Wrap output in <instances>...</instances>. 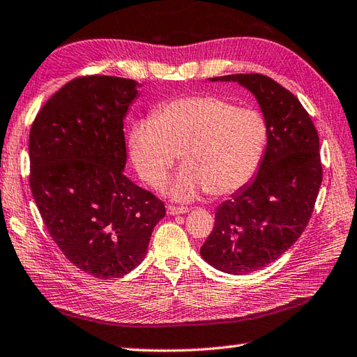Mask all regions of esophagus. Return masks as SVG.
Returning <instances> with one entry per match:
<instances>
[{
  "mask_svg": "<svg viewBox=\"0 0 357 357\" xmlns=\"http://www.w3.org/2000/svg\"><path fill=\"white\" fill-rule=\"evenodd\" d=\"M166 211H168L169 215H178V214H186L189 208L186 206H174V205H169L168 208H166Z\"/></svg>",
  "mask_w": 357,
  "mask_h": 357,
  "instance_id": "1",
  "label": "esophagus"
}]
</instances>
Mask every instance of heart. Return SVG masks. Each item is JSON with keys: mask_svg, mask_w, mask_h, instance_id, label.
<instances>
[{"mask_svg": "<svg viewBox=\"0 0 357 357\" xmlns=\"http://www.w3.org/2000/svg\"><path fill=\"white\" fill-rule=\"evenodd\" d=\"M266 138V121L256 109L237 107L217 96H192L166 101L154 120L135 123L129 149L149 185H158L181 154L185 168L165 191L176 200H191L205 189L219 197L250 183Z\"/></svg>", "mask_w": 357, "mask_h": 357, "instance_id": "b5f03b06", "label": "heart"}]
</instances>
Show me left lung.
Instances as JSON below:
<instances>
[{"label":"left lung","mask_w":357,"mask_h":357,"mask_svg":"<svg viewBox=\"0 0 357 357\" xmlns=\"http://www.w3.org/2000/svg\"><path fill=\"white\" fill-rule=\"evenodd\" d=\"M237 82L257 98L268 128L257 176L215 211L200 248L215 270L246 274L278 260L311 219L322 183L319 135L294 93L261 74H234L211 82Z\"/></svg>","instance_id":"obj_1"}]
</instances>
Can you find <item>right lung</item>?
Instances as JSON below:
<instances>
[{
    "instance_id": "add662e5",
    "label": "right lung",
    "mask_w": 357,
    "mask_h": 357,
    "mask_svg": "<svg viewBox=\"0 0 357 357\" xmlns=\"http://www.w3.org/2000/svg\"><path fill=\"white\" fill-rule=\"evenodd\" d=\"M134 79H70L40 109L29 134L31 189L50 237L79 270L98 279L132 271L163 219V202L123 171V120Z\"/></svg>"
}]
</instances>
